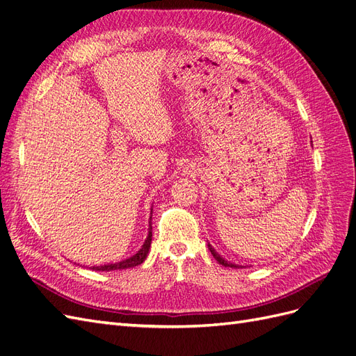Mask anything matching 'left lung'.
<instances>
[{"label":"left lung","mask_w":356,"mask_h":356,"mask_svg":"<svg viewBox=\"0 0 356 356\" xmlns=\"http://www.w3.org/2000/svg\"><path fill=\"white\" fill-rule=\"evenodd\" d=\"M208 248H209V251H211V254L213 255V258H215V260H217L220 264H222V266H225V267H238V266H236V264H233V263H229V261H225L224 260V258L217 252V251H215L213 250V248L208 243Z\"/></svg>","instance_id":"obj_1"}]
</instances>
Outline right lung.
<instances>
[{"label":"right lung","instance_id":"obj_1","mask_svg":"<svg viewBox=\"0 0 356 356\" xmlns=\"http://www.w3.org/2000/svg\"><path fill=\"white\" fill-rule=\"evenodd\" d=\"M152 238H153V233H152V221H149V229H148V236L144 242V245L141 246V250H139L136 254H134L132 257L126 258L123 261H118V263H110V264H104V266H93L90 267L92 270H99V272H111V270H123V268H129V267H134L141 264L149 251V245H152Z\"/></svg>","mask_w":356,"mask_h":356}]
</instances>
